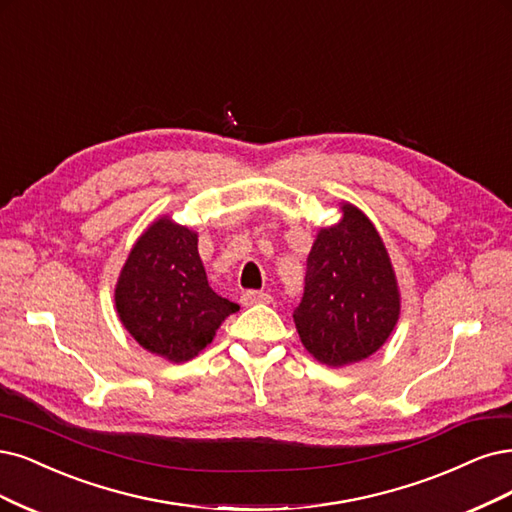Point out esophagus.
<instances>
[{
  "instance_id": "obj_1",
  "label": "esophagus",
  "mask_w": 512,
  "mask_h": 512,
  "mask_svg": "<svg viewBox=\"0 0 512 512\" xmlns=\"http://www.w3.org/2000/svg\"><path fill=\"white\" fill-rule=\"evenodd\" d=\"M271 301H273L271 294L260 292V290H248L241 294V305H245V307H252L258 303H271Z\"/></svg>"
}]
</instances>
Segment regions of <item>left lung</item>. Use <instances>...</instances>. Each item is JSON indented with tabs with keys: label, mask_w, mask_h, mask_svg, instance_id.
<instances>
[{
	"label": "left lung",
	"mask_w": 512,
	"mask_h": 512,
	"mask_svg": "<svg viewBox=\"0 0 512 512\" xmlns=\"http://www.w3.org/2000/svg\"><path fill=\"white\" fill-rule=\"evenodd\" d=\"M341 209V222L315 237L292 313L305 349L328 366L373 356L400 315L398 281L377 228L358 207Z\"/></svg>",
	"instance_id": "8db88e82"
}]
</instances>
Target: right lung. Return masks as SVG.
I'll use <instances>...</instances> for the list:
<instances>
[{"label":"right lung","instance_id":"obj_1","mask_svg":"<svg viewBox=\"0 0 512 512\" xmlns=\"http://www.w3.org/2000/svg\"><path fill=\"white\" fill-rule=\"evenodd\" d=\"M197 233L161 218L137 239L116 284L122 326L150 354L169 362L195 358L239 305L207 284Z\"/></svg>","mask_w":512,"mask_h":512}]
</instances>
